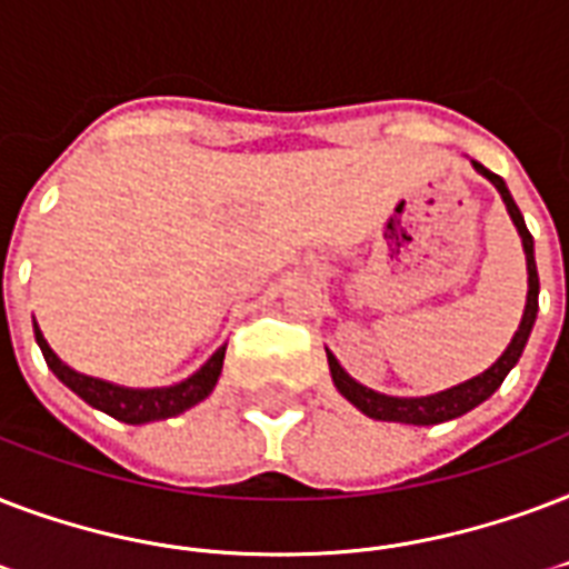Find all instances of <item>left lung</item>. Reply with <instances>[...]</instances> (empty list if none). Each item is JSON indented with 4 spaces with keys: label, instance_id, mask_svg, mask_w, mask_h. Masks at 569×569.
Listing matches in <instances>:
<instances>
[{
    "label": "left lung",
    "instance_id": "1",
    "mask_svg": "<svg viewBox=\"0 0 569 569\" xmlns=\"http://www.w3.org/2000/svg\"><path fill=\"white\" fill-rule=\"evenodd\" d=\"M475 171L483 174V178L490 180L492 187L499 189L501 201L508 207L510 219L517 224L519 237H522V249H526V263H528V297H526V311H522V320H519V329L510 338L508 350L496 359V362L487 368L483 373L472 377V380L460 382V386H453V389L436 391V395H427V398H395V395H380V391L368 389L362 382H356L350 373L338 365L329 350H326V359H329V371H332V382L335 389L341 391L350 403H353L359 412H365L368 418H377V421H400V425H439V421H451V418H460L463 412L475 409L478 403L490 398L492 391L499 389L505 377L510 373V368L519 362V356L526 350L528 345V335H531V326L537 320V293H540V279H537V263H535V237L528 234L526 219L519 213L517 201L510 196L508 183L499 178V174H492L490 169H483L481 162H475Z\"/></svg>",
    "mask_w": 569,
    "mask_h": 569
}]
</instances>
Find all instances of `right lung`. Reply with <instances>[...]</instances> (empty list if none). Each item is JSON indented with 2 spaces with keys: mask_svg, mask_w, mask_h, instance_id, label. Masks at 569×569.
<instances>
[{
  "mask_svg": "<svg viewBox=\"0 0 569 569\" xmlns=\"http://www.w3.org/2000/svg\"><path fill=\"white\" fill-rule=\"evenodd\" d=\"M34 341L41 347L43 359L50 365V371L68 386L73 395L86 400L88 407L100 409L106 416L118 418L124 425H148V421H162V418L180 416L189 407H196L216 389V380L222 373L224 347H219L192 377L183 382L166 386V389H127V386H116V382L97 380V377H86V373L73 371L70 365H64L59 356L52 353V347L47 345L41 326L34 323Z\"/></svg>",
  "mask_w": 569,
  "mask_h": 569,
  "instance_id": "obj_1",
  "label": "right lung"
}]
</instances>
